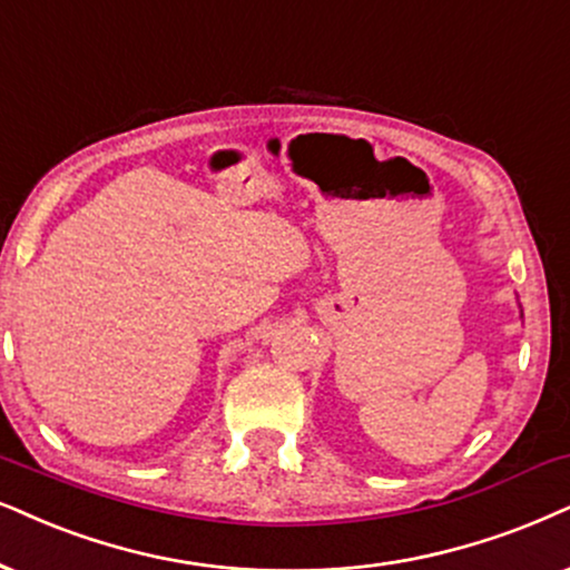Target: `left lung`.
I'll list each match as a JSON object with an SVG mask.
<instances>
[{
    "label": "left lung",
    "instance_id": "obj_1",
    "mask_svg": "<svg viewBox=\"0 0 570 570\" xmlns=\"http://www.w3.org/2000/svg\"><path fill=\"white\" fill-rule=\"evenodd\" d=\"M518 307H521V305H518ZM521 315H523V309H521Z\"/></svg>",
    "mask_w": 570,
    "mask_h": 570
}]
</instances>
